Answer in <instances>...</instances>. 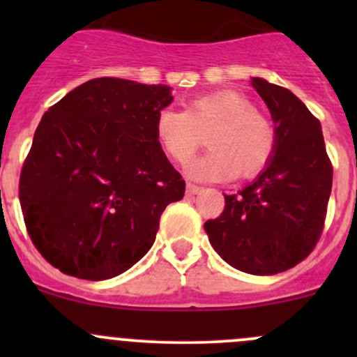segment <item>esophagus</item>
I'll return each mask as SVG.
<instances>
[{
	"label": "esophagus",
	"instance_id": "esophagus-1",
	"mask_svg": "<svg viewBox=\"0 0 357 357\" xmlns=\"http://www.w3.org/2000/svg\"><path fill=\"white\" fill-rule=\"evenodd\" d=\"M199 192H202V186L193 185V183H188V185H186V193H188V195H197Z\"/></svg>",
	"mask_w": 357,
	"mask_h": 357
}]
</instances>
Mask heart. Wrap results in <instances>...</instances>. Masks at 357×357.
<instances>
[{
    "label": "heart",
    "instance_id": "b5f03b06",
    "mask_svg": "<svg viewBox=\"0 0 357 357\" xmlns=\"http://www.w3.org/2000/svg\"><path fill=\"white\" fill-rule=\"evenodd\" d=\"M208 132L211 152L190 165V176L202 181L254 178L264 171L276 152L275 124L235 91L197 96L185 110L164 109L157 114L155 136L165 155L179 165L192 160Z\"/></svg>",
    "mask_w": 357,
    "mask_h": 357
}]
</instances>
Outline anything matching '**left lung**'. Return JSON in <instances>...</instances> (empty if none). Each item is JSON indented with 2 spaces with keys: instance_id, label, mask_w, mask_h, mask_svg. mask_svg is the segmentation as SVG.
Listing matches in <instances>:
<instances>
[{
  "instance_id": "8db88e82",
  "label": "left lung",
  "mask_w": 357,
  "mask_h": 357,
  "mask_svg": "<svg viewBox=\"0 0 357 357\" xmlns=\"http://www.w3.org/2000/svg\"><path fill=\"white\" fill-rule=\"evenodd\" d=\"M252 86L271 112L276 152L268 167L225 211L205 221L214 250L250 275H276L304 261L325 228L333 167L321 124L282 86L254 77Z\"/></svg>"
}]
</instances>
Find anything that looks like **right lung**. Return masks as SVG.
I'll return each instance as SVG.
<instances>
[{
  "mask_svg": "<svg viewBox=\"0 0 357 357\" xmlns=\"http://www.w3.org/2000/svg\"><path fill=\"white\" fill-rule=\"evenodd\" d=\"M171 88L98 77L43 115L22 165L19 199L39 254L66 275L109 280L155 242L185 181L155 136Z\"/></svg>",
  "mask_w": 357,
  "mask_h": 357,
  "instance_id": "1",
  "label": "right lung"
}]
</instances>
